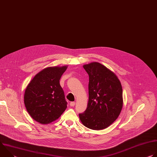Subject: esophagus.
<instances>
[{"label":"esophagus","mask_w":157,"mask_h":157,"mask_svg":"<svg viewBox=\"0 0 157 157\" xmlns=\"http://www.w3.org/2000/svg\"><path fill=\"white\" fill-rule=\"evenodd\" d=\"M70 106H71V107L75 106V102H71L70 103Z\"/></svg>","instance_id":"esophagus-1"}]
</instances>
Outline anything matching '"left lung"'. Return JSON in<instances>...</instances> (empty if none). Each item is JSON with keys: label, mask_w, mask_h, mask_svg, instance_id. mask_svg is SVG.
Instances as JSON below:
<instances>
[{"label": "left lung", "mask_w": 157, "mask_h": 157, "mask_svg": "<svg viewBox=\"0 0 157 157\" xmlns=\"http://www.w3.org/2000/svg\"><path fill=\"white\" fill-rule=\"evenodd\" d=\"M89 78V101L79 114L82 124L93 130H102L113 124L122 107V88L116 75L104 65L93 62L83 66Z\"/></svg>", "instance_id": "8db88e82"}]
</instances>
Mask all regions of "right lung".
Segmentation results:
<instances>
[{
	"label": "right lung",
	"mask_w": 157,
	"mask_h": 157,
	"mask_svg": "<svg viewBox=\"0 0 157 157\" xmlns=\"http://www.w3.org/2000/svg\"><path fill=\"white\" fill-rule=\"evenodd\" d=\"M66 66L49 67L38 73L28 85L24 104L30 116L42 124L51 123L67 107L59 79Z\"/></svg>",
	"instance_id": "right-lung-1"
}]
</instances>
